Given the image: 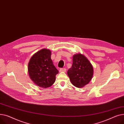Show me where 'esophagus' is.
Wrapping results in <instances>:
<instances>
[{"label": "esophagus", "instance_id": "1", "mask_svg": "<svg viewBox=\"0 0 124 124\" xmlns=\"http://www.w3.org/2000/svg\"><path fill=\"white\" fill-rule=\"evenodd\" d=\"M66 69L64 68H62L60 69V72H65L66 71Z\"/></svg>", "mask_w": 124, "mask_h": 124}]
</instances>
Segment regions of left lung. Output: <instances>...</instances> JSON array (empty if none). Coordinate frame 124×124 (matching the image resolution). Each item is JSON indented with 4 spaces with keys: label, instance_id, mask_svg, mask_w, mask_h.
Instances as JSON below:
<instances>
[{
    "label": "left lung",
    "instance_id": "1",
    "mask_svg": "<svg viewBox=\"0 0 124 124\" xmlns=\"http://www.w3.org/2000/svg\"><path fill=\"white\" fill-rule=\"evenodd\" d=\"M67 74L71 84L80 88L90 83L93 76V69L84 55L78 54L73 56L72 66Z\"/></svg>",
    "mask_w": 124,
    "mask_h": 124
}]
</instances>
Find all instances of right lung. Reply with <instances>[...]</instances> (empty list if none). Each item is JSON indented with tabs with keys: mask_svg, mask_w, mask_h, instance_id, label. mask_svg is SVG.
I'll use <instances>...</instances> for the list:
<instances>
[{
	"mask_svg": "<svg viewBox=\"0 0 124 124\" xmlns=\"http://www.w3.org/2000/svg\"><path fill=\"white\" fill-rule=\"evenodd\" d=\"M51 51L46 48L40 50L31 58L28 72L32 81L39 87L46 88L52 85L59 71L51 59Z\"/></svg>",
	"mask_w": 124,
	"mask_h": 124,
	"instance_id": "right-lung-1",
	"label": "right lung"
}]
</instances>
